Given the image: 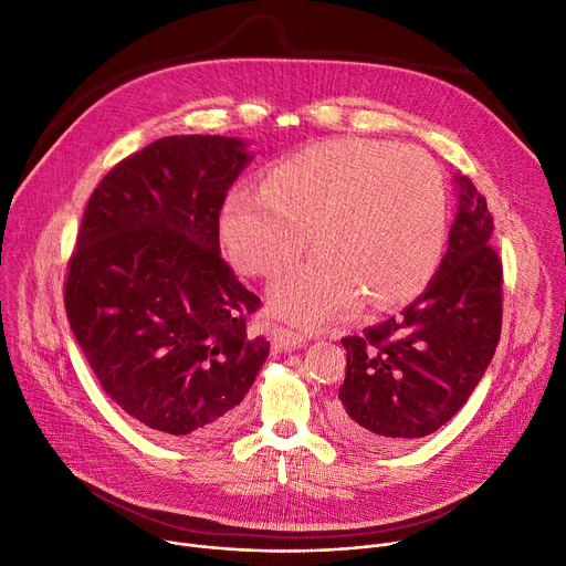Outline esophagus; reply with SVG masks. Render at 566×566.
Wrapping results in <instances>:
<instances>
[{
  "label": "esophagus",
  "mask_w": 566,
  "mask_h": 566,
  "mask_svg": "<svg viewBox=\"0 0 566 566\" xmlns=\"http://www.w3.org/2000/svg\"><path fill=\"white\" fill-rule=\"evenodd\" d=\"M271 339H273V346L277 350H295L307 342V337L303 333H295L291 328H282V325H275V328L271 331Z\"/></svg>",
  "instance_id": "1"
}]
</instances>
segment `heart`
Here are the masks:
<instances>
[{
	"label": "heart",
	"mask_w": 566,
	"mask_h": 566,
	"mask_svg": "<svg viewBox=\"0 0 566 566\" xmlns=\"http://www.w3.org/2000/svg\"><path fill=\"white\" fill-rule=\"evenodd\" d=\"M321 254L271 289L277 316L321 328L424 289L448 235V190L436 160L412 146L335 139L305 148L261 184L229 190L220 235L250 275L275 277L310 245Z\"/></svg>",
	"instance_id": "b5f03b06"
}]
</instances>
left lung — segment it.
I'll return each instance as SVG.
<instances>
[{"label": "left lung", "mask_w": 566, "mask_h": 566, "mask_svg": "<svg viewBox=\"0 0 566 566\" xmlns=\"http://www.w3.org/2000/svg\"><path fill=\"white\" fill-rule=\"evenodd\" d=\"M450 248L427 291L399 316L344 337L335 427L367 448H395L452 420L482 380L502 331V261L493 216L468 176Z\"/></svg>", "instance_id": "obj_1"}]
</instances>
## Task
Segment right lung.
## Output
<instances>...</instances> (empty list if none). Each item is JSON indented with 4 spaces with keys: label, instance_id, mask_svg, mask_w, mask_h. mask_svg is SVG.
I'll return each instance as SVG.
<instances>
[{
    "label": "right lung",
    "instance_id": "obj_1",
    "mask_svg": "<svg viewBox=\"0 0 566 566\" xmlns=\"http://www.w3.org/2000/svg\"><path fill=\"white\" fill-rule=\"evenodd\" d=\"M250 163L222 135H171L114 165L69 261L71 331L107 397L171 440L220 436L268 358L261 307L220 254V211Z\"/></svg>",
    "mask_w": 566,
    "mask_h": 566
}]
</instances>
